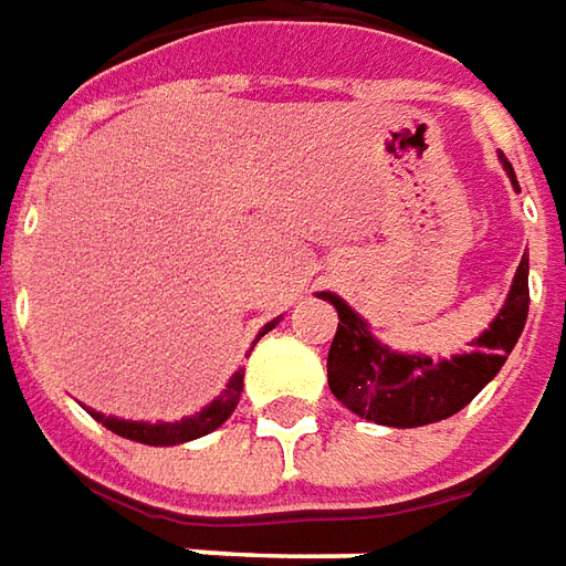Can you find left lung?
<instances>
[{"label": "left lung", "mask_w": 566, "mask_h": 566, "mask_svg": "<svg viewBox=\"0 0 566 566\" xmlns=\"http://www.w3.org/2000/svg\"><path fill=\"white\" fill-rule=\"evenodd\" d=\"M502 167L517 188V176L511 170L509 157L499 154ZM521 191V188H517ZM530 260H521L514 272L505 306L499 310L490 328L471 340V353L433 363L430 356H409L384 347L368 322L344 300L322 291L318 297L328 300L340 322L328 349V387L332 394L365 421L384 428H421L443 421L461 412L490 380L499 375L509 353L524 332L530 313Z\"/></svg>", "instance_id": "8db88e82"}]
</instances>
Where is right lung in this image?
<instances>
[{
  "label": "right lung",
  "mask_w": 566,
  "mask_h": 566,
  "mask_svg": "<svg viewBox=\"0 0 566 566\" xmlns=\"http://www.w3.org/2000/svg\"><path fill=\"white\" fill-rule=\"evenodd\" d=\"M279 322V318H275ZM275 322H269L263 332L256 334V337H263L266 332L275 328ZM241 390H244V368H238L229 384H226V390L210 402V406H203L201 412L188 415L182 421H157V424H148V421H123V418H114V415H102V412H92V418L98 421V424H105L107 430H114L117 437H126V440H136V443L145 446H179L188 443V440H198V437H207L210 430H217L229 415L234 412V406H238V399H241Z\"/></svg>",
  "instance_id": "obj_1"
}]
</instances>
